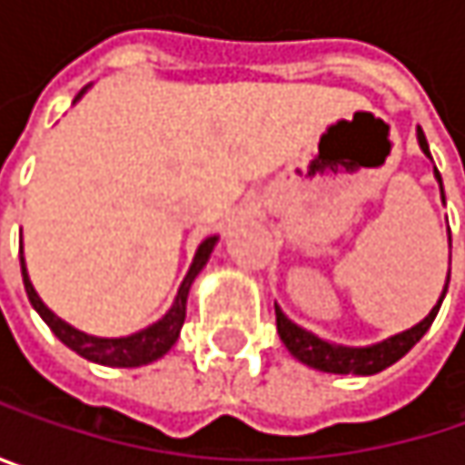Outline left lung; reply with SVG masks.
<instances>
[{
    "label": "left lung",
    "instance_id": "8db88e82",
    "mask_svg": "<svg viewBox=\"0 0 465 465\" xmlns=\"http://www.w3.org/2000/svg\"><path fill=\"white\" fill-rule=\"evenodd\" d=\"M418 140L420 147H422V153L430 155L422 129L418 132ZM436 180H439V185H441L439 172H436ZM441 193H444V191H441ZM450 244H452V236H450ZM447 282H450V277H447ZM444 293H447V285H444ZM444 293H441V299H444ZM441 299H439V304L430 310V315H428L422 323H418L415 328H410V331H404V333H396V336H391V339H385V341H380V344H374V347H341V344H331V341H325L321 336H315V333L299 328L296 323H291V321L282 315L280 307H274V315H277V333H280V339L285 341V347H288L302 363H307V366H312V369H321V371H328V374H377V371L393 366L399 358H404V355L418 344L420 339H422V333H425V331L430 328V323H433V318H436V312H439V307H441Z\"/></svg>",
    "mask_w": 465,
    "mask_h": 465
}]
</instances>
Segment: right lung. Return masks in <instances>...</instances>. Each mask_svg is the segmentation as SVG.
Instances as JSON below:
<instances>
[{"label":"right lung","mask_w":465,"mask_h":465,"mask_svg":"<svg viewBox=\"0 0 465 465\" xmlns=\"http://www.w3.org/2000/svg\"><path fill=\"white\" fill-rule=\"evenodd\" d=\"M218 236H207L196 255H193V263L177 291V299L172 304V310L158 321V323L147 325L140 333H132V336H121V339H99V336H88L72 325H66L61 318H55L43 299L37 296V291L32 288L29 282V274H26V263L21 258V274H24V288H26V296L32 302V307L40 312V318L50 325V331L69 347L74 350L77 355L94 361V363H102V366H118V369H134V366H144V363H153L158 361L161 355H166L172 350V344L177 341L180 336V328L185 323V302H188V291H191V282L196 280V274L204 269L213 247H215Z\"/></svg>","instance_id":"obj_1"}]
</instances>
